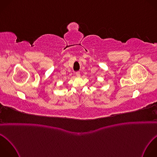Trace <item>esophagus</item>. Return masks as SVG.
I'll return each mask as SVG.
<instances>
[{
  "label": "esophagus",
  "instance_id": "esophagus-1",
  "mask_svg": "<svg viewBox=\"0 0 157 157\" xmlns=\"http://www.w3.org/2000/svg\"><path fill=\"white\" fill-rule=\"evenodd\" d=\"M76 75L77 76L79 77V76H80V72H79V71H76Z\"/></svg>",
  "mask_w": 157,
  "mask_h": 157
}]
</instances>
